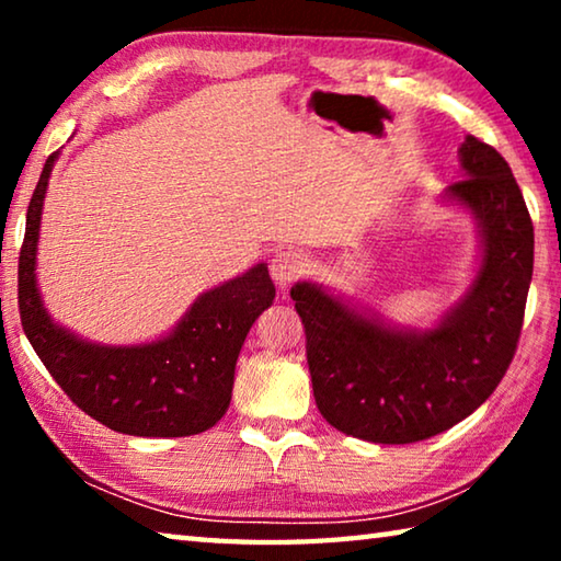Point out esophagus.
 I'll return each instance as SVG.
<instances>
[{
	"mask_svg": "<svg viewBox=\"0 0 561 561\" xmlns=\"http://www.w3.org/2000/svg\"><path fill=\"white\" fill-rule=\"evenodd\" d=\"M270 270H272L274 282H277L279 287H287V284H291L294 279H299L301 274L309 270V260H307V254H301L297 250H289V252L277 254V257L272 260Z\"/></svg>",
	"mask_w": 561,
	"mask_h": 561,
	"instance_id": "obj_1",
	"label": "esophagus"
}]
</instances>
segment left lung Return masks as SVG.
Segmentation results:
<instances>
[{
  "label": "left lung",
  "mask_w": 561,
  "mask_h": 561,
  "mask_svg": "<svg viewBox=\"0 0 561 561\" xmlns=\"http://www.w3.org/2000/svg\"><path fill=\"white\" fill-rule=\"evenodd\" d=\"M465 178L448 185L482 230V264L468 297L428 334H398L314 284L291 287L307 334L317 408L336 431L403 445L453 428L495 391L515 358L535 264V227L495 148L468 136Z\"/></svg>",
  "instance_id": "1"
}]
</instances>
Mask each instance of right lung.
I'll list each match as a JSON object with an SVG mask.
<instances>
[{"label":"right lung","mask_w":561,"mask_h":561,"mask_svg":"<svg viewBox=\"0 0 561 561\" xmlns=\"http://www.w3.org/2000/svg\"><path fill=\"white\" fill-rule=\"evenodd\" d=\"M54 160L56 153L46 158L34 187L19 252V317L36 356L61 391L111 431L183 438L213 428L230 405L234 364L247 331L274 299L267 264L203 294L173 334L153 344H87L54 324L34 279L42 205Z\"/></svg>","instance_id":"right-lung-1"}]
</instances>
